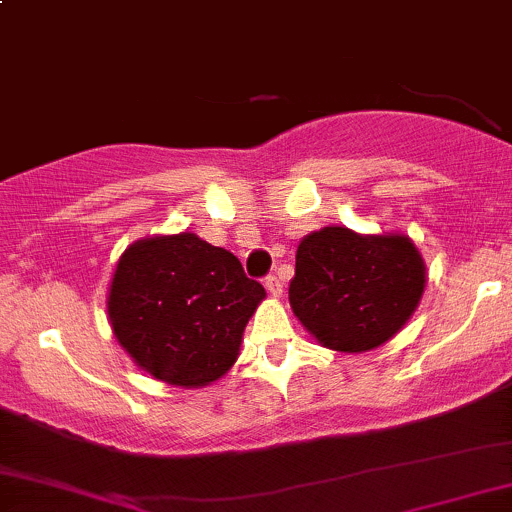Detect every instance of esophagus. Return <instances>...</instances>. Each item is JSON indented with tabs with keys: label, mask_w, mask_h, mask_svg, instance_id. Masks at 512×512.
Returning a JSON list of instances; mask_svg holds the SVG:
<instances>
[{
	"label": "esophagus",
	"mask_w": 512,
	"mask_h": 512,
	"mask_svg": "<svg viewBox=\"0 0 512 512\" xmlns=\"http://www.w3.org/2000/svg\"><path fill=\"white\" fill-rule=\"evenodd\" d=\"M263 285H266V289H268V292L273 294V296H280V294H282V282L277 280L275 275H268L266 280H263Z\"/></svg>",
	"instance_id": "obj_1"
}]
</instances>
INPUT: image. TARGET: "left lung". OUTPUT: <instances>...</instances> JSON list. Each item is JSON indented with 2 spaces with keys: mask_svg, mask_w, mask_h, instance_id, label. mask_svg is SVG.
<instances>
[{
  "mask_svg": "<svg viewBox=\"0 0 512 512\" xmlns=\"http://www.w3.org/2000/svg\"><path fill=\"white\" fill-rule=\"evenodd\" d=\"M425 261L406 235L323 227L301 239L289 304L327 349L370 351L389 342L420 304Z\"/></svg>",
  "mask_w": 512,
  "mask_h": 512,
  "instance_id": "obj_1",
  "label": "left lung"
}]
</instances>
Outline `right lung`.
Here are the masks:
<instances>
[{
	"label": "right lung",
	"instance_id": "right-lung-1",
	"mask_svg": "<svg viewBox=\"0 0 512 512\" xmlns=\"http://www.w3.org/2000/svg\"><path fill=\"white\" fill-rule=\"evenodd\" d=\"M263 299L266 289L244 275L235 254L180 232L123 251L106 308L132 361L156 380L192 389L235 365Z\"/></svg>",
	"mask_w": 512,
	"mask_h": 512
}]
</instances>
